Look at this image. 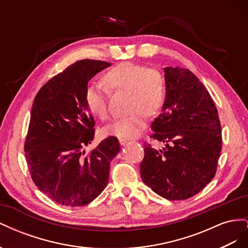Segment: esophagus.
<instances>
[{
    "mask_svg": "<svg viewBox=\"0 0 248 248\" xmlns=\"http://www.w3.org/2000/svg\"><path fill=\"white\" fill-rule=\"evenodd\" d=\"M119 141H120V144H121L122 146H124L125 144H127V142L129 141V140L124 139V138H120V139H119Z\"/></svg>",
    "mask_w": 248,
    "mask_h": 248,
    "instance_id": "1",
    "label": "esophagus"
}]
</instances>
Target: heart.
Listing matches in <instances>:
<instances>
[{
  "label": "heart",
  "mask_w": 248,
  "mask_h": 248,
  "mask_svg": "<svg viewBox=\"0 0 248 248\" xmlns=\"http://www.w3.org/2000/svg\"><path fill=\"white\" fill-rule=\"evenodd\" d=\"M102 82H92L86 90V103L92 114L101 119L108 115L109 87L112 91L128 92V115L116 119L107 132L124 139L138 137L146 126V114L156 116L166 98V79L160 70L130 62L112 67ZM109 87L108 88L107 87Z\"/></svg>",
  "instance_id": "heart-1"
}]
</instances>
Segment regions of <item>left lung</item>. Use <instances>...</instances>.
I'll return each mask as SVG.
<instances>
[{"label":"left lung","mask_w":248,"mask_h":248,"mask_svg":"<svg viewBox=\"0 0 248 248\" xmlns=\"http://www.w3.org/2000/svg\"><path fill=\"white\" fill-rule=\"evenodd\" d=\"M164 72L166 100L150 138L166 147L156 150L145 142L140 177L160 197L182 201L196 196L215 176L221 126L212 97L189 69L166 67Z\"/></svg>","instance_id":"left-lung-1"}]
</instances>
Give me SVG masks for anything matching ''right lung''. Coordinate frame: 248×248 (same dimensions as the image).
Returning <instances> with one entry per match:
<instances>
[{"mask_svg":"<svg viewBox=\"0 0 248 248\" xmlns=\"http://www.w3.org/2000/svg\"><path fill=\"white\" fill-rule=\"evenodd\" d=\"M110 65L80 60L50 78L34 99L26 159L35 185L58 204L85 206L108 185L120 144L116 137H108L86 153L94 140L95 121L85 94L89 80Z\"/></svg>","mask_w":248,"mask_h":248,"instance_id":"1","label":"right lung"}]
</instances>
